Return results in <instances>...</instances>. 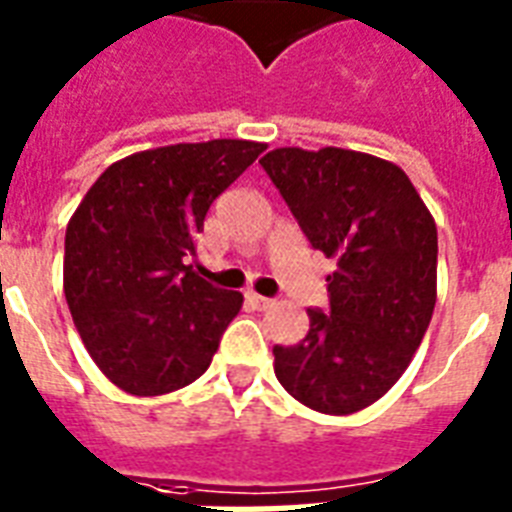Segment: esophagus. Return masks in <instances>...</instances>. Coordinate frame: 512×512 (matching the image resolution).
I'll return each instance as SVG.
<instances>
[{
  "label": "esophagus",
  "mask_w": 512,
  "mask_h": 512,
  "mask_svg": "<svg viewBox=\"0 0 512 512\" xmlns=\"http://www.w3.org/2000/svg\"><path fill=\"white\" fill-rule=\"evenodd\" d=\"M245 299H248V304H251L253 310H269V307H272V304H275V301L272 299H267V296H259V293H245Z\"/></svg>",
  "instance_id": "1"
}]
</instances>
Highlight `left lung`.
Instances as JSON below:
<instances>
[{
  "label": "left lung",
  "mask_w": 512,
  "mask_h": 512,
  "mask_svg": "<svg viewBox=\"0 0 512 512\" xmlns=\"http://www.w3.org/2000/svg\"><path fill=\"white\" fill-rule=\"evenodd\" d=\"M312 248L336 259L331 307L275 350L288 395L320 414H355L398 382L438 296V229L414 184L382 157L283 146L261 157Z\"/></svg>",
  "instance_id": "8db88e82"
}]
</instances>
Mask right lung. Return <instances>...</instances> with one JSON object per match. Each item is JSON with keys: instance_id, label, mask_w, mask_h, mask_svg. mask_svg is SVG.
<instances>
[{"instance_id": "1", "label": "right lung", "mask_w": 512, "mask_h": 512, "mask_svg": "<svg viewBox=\"0 0 512 512\" xmlns=\"http://www.w3.org/2000/svg\"><path fill=\"white\" fill-rule=\"evenodd\" d=\"M267 149L213 138L146 149L98 176L66 227L63 293L95 366L141 398L200 379L243 293L202 280L194 256L213 200Z\"/></svg>"}]
</instances>
